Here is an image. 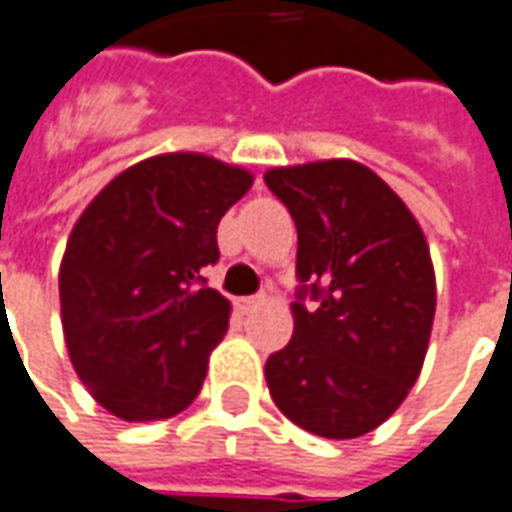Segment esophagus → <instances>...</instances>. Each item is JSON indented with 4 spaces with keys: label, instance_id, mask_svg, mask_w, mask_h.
<instances>
[{
    "label": "esophagus",
    "instance_id": "1",
    "mask_svg": "<svg viewBox=\"0 0 512 512\" xmlns=\"http://www.w3.org/2000/svg\"><path fill=\"white\" fill-rule=\"evenodd\" d=\"M262 303H264V295H250V297H242V300H239V308H242V311L248 314V311L259 308Z\"/></svg>",
    "mask_w": 512,
    "mask_h": 512
}]
</instances>
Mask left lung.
<instances>
[{"label": "left lung", "instance_id": "obj_1", "mask_svg": "<svg viewBox=\"0 0 512 512\" xmlns=\"http://www.w3.org/2000/svg\"><path fill=\"white\" fill-rule=\"evenodd\" d=\"M264 181L295 220L300 278L295 333L264 366L273 402L314 436H366L408 397L430 344L436 273L422 226L353 159L273 168Z\"/></svg>", "mask_w": 512, "mask_h": 512}]
</instances>
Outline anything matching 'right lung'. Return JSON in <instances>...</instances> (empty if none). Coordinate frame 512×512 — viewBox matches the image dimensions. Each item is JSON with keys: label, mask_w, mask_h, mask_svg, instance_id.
Instances as JSON below:
<instances>
[{"label": "right lung", "mask_w": 512, "mask_h": 512, "mask_svg": "<svg viewBox=\"0 0 512 512\" xmlns=\"http://www.w3.org/2000/svg\"><path fill=\"white\" fill-rule=\"evenodd\" d=\"M253 173L176 151L118 173L85 206L60 264L68 358L123 422L170 419L204 386L231 303L204 281L217 223Z\"/></svg>", "instance_id": "obj_1"}]
</instances>
